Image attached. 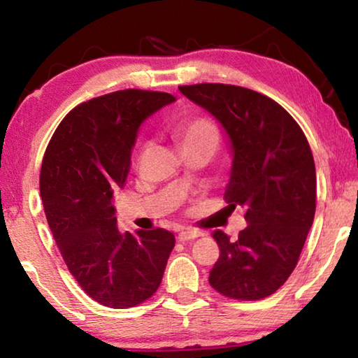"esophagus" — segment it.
Instances as JSON below:
<instances>
[{
	"mask_svg": "<svg viewBox=\"0 0 358 358\" xmlns=\"http://www.w3.org/2000/svg\"><path fill=\"white\" fill-rule=\"evenodd\" d=\"M202 232H199V230H194V229H186V230H181L178 234V240L180 241H187V240H194L197 237H201Z\"/></svg>",
	"mask_w": 358,
	"mask_h": 358,
	"instance_id": "esophagus-1",
	"label": "esophagus"
}]
</instances>
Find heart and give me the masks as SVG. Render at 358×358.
<instances>
[{
	"label": "heart",
	"mask_w": 358,
	"mask_h": 358,
	"mask_svg": "<svg viewBox=\"0 0 358 358\" xmlns=\"http://www.w3.org/2000/svg\"><path fill=\"white\" fill-rule=\"evenodd\" d=\"M175 136L180 138L185 148L208 147L210 150H213V153L221 141L220 128L208 117H194L183 121L175 128Z\"/></svg>",
	"instance_id": "obj_1"
}]
</instances>
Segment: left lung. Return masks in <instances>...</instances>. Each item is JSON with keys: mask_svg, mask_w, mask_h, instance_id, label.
<instances>
[{"mask_svg": "<svg viewBox=\"0 0 358 358\" xmlns=\"http://www.w3.org/2000/svg\"><path fill=\"white\" fill-rule=\"evenodd\" d=\"M220 121L232 151L224 192L227 208L243 207L248 226L232 240L213 237L220 259L210 286L235 300L275 294L292 273L316 213V167L305 134L273 99L237 85L178 87Z\"/></svg>", "mask_w": 358, "mask_h": 358, "instance_id": "1", "label": "left lung"}]
</instances>
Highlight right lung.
<instances>
[{"mask_svg":"<svg viewBox=\"0 0 358 358\" xmlns=\"http://www.w3.org/2000/svg\"><path fill=\"white\" fill-rule=\"evenodd\" d=\"M173 101L169 93L121 90L83 102L59 123L42 159L41 197L59 252L85 292L115 310L156 292L175 246L164 229L121 234L113 207L138 128Z\"/></svg>","mask_w":358,"mask_h":358,"instance_id":"add662e5","label":"right lung"}]
</instances>
